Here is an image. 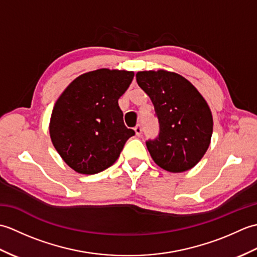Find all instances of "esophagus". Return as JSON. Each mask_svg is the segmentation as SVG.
Listing matches in <instances>:
<instances>
[{"mask_svg": "<svg viewBox=\"0 0 257 257\" xmlns=\"http://www.w3.org/2000/svg\"><path fill=\"white\" fill-rule=\"evenodd\" d=\"M135 133H136V136H140L141 135V125L140 124H137L135 127Z\"/></svg>", "mask_w": 257, "mask_h": 257, "instance_id": "1", "label": "esophagus"}]
</instances>
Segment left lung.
<instances>
[{
	"label": "left lung",
	"mask_w": 257,
	"mask_h": 257,
	"mask_svg": "<svg viewBox=\"0 0 257 257\" xmlns=\"http://www.w3.org/2000/svg\"><path fill=\"white\" fill-rule=\"evenodd\" d=\"M136 79L150 97L160 123L159 137L147 141L151 158L169 172L192 169L211 144L213 117L206 100L177 73L143 70Z\"/></svg>",
	"instance_id": "1"
}]
</instances>
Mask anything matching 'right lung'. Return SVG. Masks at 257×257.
Returning a JSON list of instances; mask_svg holds the SVG:
<instances>
[{
  "label": "right lung",
  "mask_w": 257,
  "mask_h": 257,
  "mask_svg": "<svg viewBox=\"0 0 257 257\" xmlns=\"http://www.w3.org/2000/svg\"><path fill=\"white\" fill-rule=\"evenodd\" d=\"M134 76L130 70H91L76 77L58 97L48 129L53 146L74 171H103L135 135L124 125L118 105Z\"/></svg>",
  "instance_id": "1"
}]
</instances>
